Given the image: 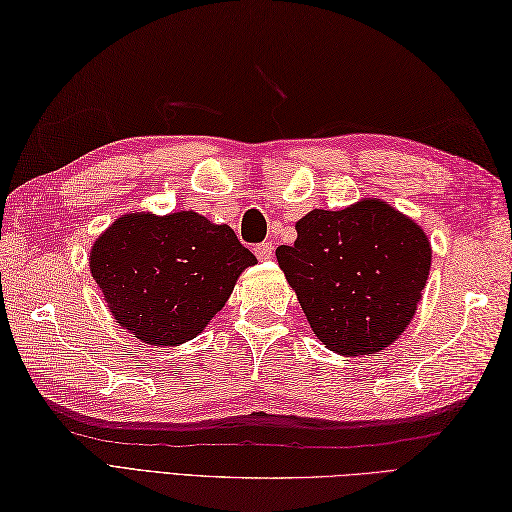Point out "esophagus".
<instances>
[{"instance_id": "obj_1", "label": "esophagus", "mask_w": 512, "mask_h": 512, "mask_svg": "<svg viewBox=\"0 0 512 512\" xmlns=\"http://www.w3.org/2000/svg\"><path fill=\"white\" fill-rule=\"evenodd\" d=\"M254 254L258 260H269L273 256V245L271 243H260L254 247Z\"/></svg>"}]
</instances>
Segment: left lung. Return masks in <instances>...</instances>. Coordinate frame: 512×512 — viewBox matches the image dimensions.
Segmentation results:
<instances>
[{
	"label": "left lung",
	"instance_id": "obj_1",
	"mask_svg": "<svg viewBox=\"0 0 512 512\" xmlns=\"http://www.w3.org/2000/svg\"><path fill=\"white\" fill-rule=\"evenodd\" d=\"M278 265L317 339L343 356L378 354L413 321L432 265L428 234L389 202L310 210Z\"/></svg>",
	"mask_w": 512,
	"mask_h": 512
}]
</instances>
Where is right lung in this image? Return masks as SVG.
<instances>
[{
    "label": "right lung",
    "mask_w": 512,
    "mask_h": 512,
    "mask_svg": "<svg viewBox=\"0 0 512 512\" xmlns=\"http://www.w3.org/2000/svg\"><path fill=\"white\" fill-rule=\"evenodd\" d=\"M256 256L226 223L193 210L126 213L97 236L89 267L112 317L136 339L176 347L226 306Z\"/></svg>",
    "instance_id": "1"
}]
</instances>
